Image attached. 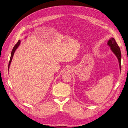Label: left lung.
Wrapping results in <instances>:
<instances>
[{"label":"left lung","mask_w":128,"mask_h":128,"mask_svg":"<svg viewBox=\"0 0 128 128\" xmlns=\"http://www.w3.org/2000/svg\"><path fill=\"white\" fill-rule=\"evenodd\" d=\"M107 44L110 47V50L114 53V54L118 58L120 70L122 68V65H121V60H122V54H121V51L119 46L116 42L115 39L114 38H110V39L107 42Z\"/></svg>","instance_id":"8db88e82"}]
</instances>
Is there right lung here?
Masks as SVG:
<instances>
[{
	"mask_svg": "<svg viewBox=\"0 0 128 128\" xmlns=\"http://www.w3.org/2000/svg\"><path fill=\"white\" fill-rule=\"evenodd\" d=\"M20 43H21V40H19L18 41V42H17V44H16V45L14 46V47H13V49H12V52H11V57H10V61H9V65H8V71H9V67H10V64H11V61H12V60L13 55H14V53L16 50L17 49V48H18V46H20Z\"/></svg>",
	"mask_w": 128,
	"mask_h": 128,
	"instance_id": "add662e5",
	"label": "right lung"
}]
</instances>
